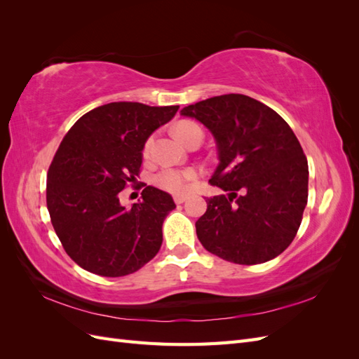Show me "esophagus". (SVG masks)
<instances>
[{
    "label": "esophagus",
    "instance_id": "obj_1",
    "mask_svg": "<svg viewBox=\"0 0 359 359\" xmlns=\"http://www.w3.org/2000/svg\"><path fill=\"white\" fill-rule=\"evenodd\" d=\"M186 196H181V194H177V196H173V201H175V203L177 205H180V203H182V202H186Z\"/></svg>",
    "mask_w": 359,
    "mask_h": 359
}]
</instances>
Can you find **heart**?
I'll return each mask as SVG.
<instances>
[{
	"instance_id": "1",
	"label": "heart",
	"mask_w": 359,
	"mask_h": 359,
	"mask_svg": "<svg viewBox=\"0 0 359 359\" xmlns=\"http://www.w3.org/2000/svg\"><path fill=\"white\" fill-rule=\"evenodd\" d=\"M202 132V128L191 121H181L175 126V135L182 140L184 144L189 142L193 133ZM203 133V132H202ZM151 147H153V136L148 137L142 148V156L147 158L151 154ZM199 178V172L196 169H178V168H163L154 175V184L161 190L169 191L172 194H184L187 193L193 182Z\"/></svg>"
}]
</instances>
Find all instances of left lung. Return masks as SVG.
<instances>
[{
    "instance_id": "left-lung-1",
    "label": "left lung",
    "mask_w": 359,
    "mask_h": 359,
    "mask_svg": "<svg viewBox=\"0 0 359 359\" xmlns=\"http://www.w3.org/2000/svg\"><path fill=\"white\" fill-rule=\"evenodd\" d=\"M181 115L210 128L220 165L211 186L229 194L206 198L196 222L210 253L240 265L264 264L290 245L309 199L307 157L276 111L244 94L211 97Z\"/></svg>"
}]
</instances>
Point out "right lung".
I'll return each mask as SVG.
<instances>
[{
	"mask_svg": "<svg viewBox=\"0 0 359 359\" xmlns=\"http://www.w3.org/2000/svg\"><path fill=\"white\" fill-rule=\"evenodd\" d=\"M178 109L115 102L81 116L64 136L48 170L46 205L64 250L81 268L123 277L158 253L163 220L175 208L170 194L145 184L142 199L126 208L118 193L135 187L145 140Z\"/></svg>",
	"mask_w": 359,
	"mask_h": 359,
	"instance_id": "right-lung-1",
	"label": "right lung"
}]
</instances>
